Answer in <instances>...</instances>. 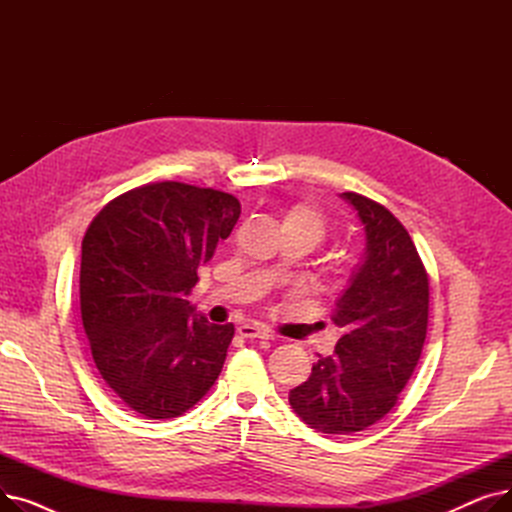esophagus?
Listing matches in <instances>:
<instances>
[{
    "mask_svg": "<svg viewBox=\"0 0 512 512\" xmlns=\"http://www.w3.org/2000/svg\"><path fill=\"white\" fill-rule=\"evenodd\" d=\"M238 334L242 338H261V340H274V334L267 330V328H261V326H255V324H245L238 328Z\"/></svg>",
    "mask_w": 512,
    "mask_h": 512,
    "instance_id": "obj_1",
    "label": "esophagus"
}]
</instances>
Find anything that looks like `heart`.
Returning <instances> with one entry per match:
<instances>
[{
  "label": "heart",
  "mask_w": 512,
  "mask_h": 512,
  "mask_svg": "<svg viewBox=\"0 0 512 512\" xmlns=\"http://www.w3.org/2000/svg\"><path fill=\"white\" fill-rule=\"evenodd\" d=\"M282 230L301 234L309 242L311 249L321 245L328 236L326 218L311 205H294L292 209H288L282 220ZM348 280H351V272L344 270V267H336L332 272V284L336 288L346 286Z\"/></svg>",
  "instance_id": "b5f03b06"
}]
</instances>
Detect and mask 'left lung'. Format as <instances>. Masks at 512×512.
<instances>
[{
	"instance_id": "1",
	"label": "left lung",
	"mask_w": 512,
	"mask_h": 512,
	"mask_svg": "<svg viewBox=\"0 0 512 512\" xmlns=\"http://www.w3.org/2000/svg\"><path fill=\"white\" fill-rule=\"evenodd\" d=\"M367 234V257L336 303V351L319 357L290 407L321 434H355L384 419L419 363L429 278L407 228L369 197L342 193Z\"/></svg>"
}]
</instances>
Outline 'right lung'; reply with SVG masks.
<instances>
[{"label":"right lung","mask_w":512,"mask_h":512,"mask_svg":"<svg viewBox=\"0 0 512 512\" xmlns=\"http://www.w3.org/2000/svg\"><path fill=\"white\" fill-rule=\"evenodd\" d=\"M236 197L174 180L118 195L89 224L80 315L101 378L147 419L193 409L224 367L234 326L191 317L197 270L238 222Z\"/></svg>","instance_id":"obj_1"}]
</instances>
